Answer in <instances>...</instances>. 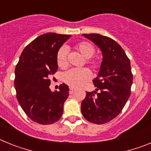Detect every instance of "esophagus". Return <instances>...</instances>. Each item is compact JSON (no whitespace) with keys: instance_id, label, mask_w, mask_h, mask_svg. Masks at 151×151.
<instances>
[{"instance_id":"34e87169","label":"esophagus","mask_w":151,"mask_h":151,"mask_svg":"<svg viewBox=\"0 0 151 151\" xmlns=\"http://www.w3.org/2000/svg\"><path fill=\"white\" fill-rule=\"evenodd\" d=\"M74 91H75L74 88H69V93H70V94H73Z\"/></svg>"}]
</instances>
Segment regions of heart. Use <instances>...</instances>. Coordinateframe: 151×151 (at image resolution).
Listing matches in <instances>:
<instances>
[{"label":"heart","instance_id":"1","mask_svg":"<svg viewBox=\"0 0 151 151\" xmlns=\"http://www.w3.org/2000/svg\"><path fill=\"white\" fill-rule=\"evenodd\" d=\"M75 48L78 50L85 58L86 63L93 69L99 66V61L92 59L91 57L95 53L94 45L88 41H81L75 45ZM57 63L60 68H66L68 65L67 50L66 47H61L57 54ZM91 78V73L87 69H70L63 75V81L72 88H78L86 83Z\"/></svg>","mask_w":151,"mask_h":151}]
</instances>
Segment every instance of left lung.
<instances>
[{
	"instance_id": "1",
	"label": "left lung",
	"mask_w": 151,
	"mask_h": 151,
	"mask_svg": "<svg viewBox=\"0 0 151 151\" xmlns=\"http://www.w3.org/2000/svg\"><path fill=\"white\" fill-rule=\"evenodd\" d=\"M82 35L101 49L103 60L98 76L93 80L99 92H86L81 110L89 122L104 124L121 113L131 94L133 76L130 60L112 38L99 34Z\"/></svg>"
}]
</instances>
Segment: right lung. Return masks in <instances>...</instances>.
I'll list each match as a JSON object with an SVG mask.
<instances>
[{
	"label": "right lung",
	"mask_w": 151,
	"mask_h": 151,
	"mask_svg": "<svg viewBox=\"0 0 151 151\" xmlns=\"http://www.w3.org/2000/svg\"><path fill=\"white\" fill-rule=\"evenodd\" d=\"M70 36L52 32L38 36L22 50L16 66L17 101L28 117L37 123H54L63 115L69 87L63 83L60 91H51L50 77L58 69L57 51Z\"/></svg>",
	"instance_id": "1"
}]
</instances>
